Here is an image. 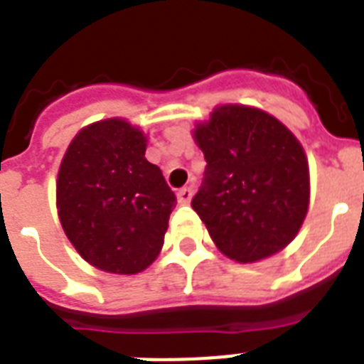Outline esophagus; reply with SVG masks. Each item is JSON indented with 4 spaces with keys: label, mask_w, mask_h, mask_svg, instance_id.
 Returning <instances> with one entry per match:
<instances>
[{
    "label": "esophagus",
    "mask_w": 364,
    "mask_h": 364,
    "mask_svg": "<svg viewBox=\"0 0 364 364\" xmlns=\"http://www.w3.org/2000/svg\"><path fill=\"white\" fill-rule=\"evenodd\" d=\"M191 198H192V188L191 187L179 188V192H177V202L185 205V203L191 202Z\"/></svg>",
    "instance_id": "34e87169"
}]
</instances>
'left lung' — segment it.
Returning <instances> with one entry per match:
<instances>
[{
	"mask_svg": "<svg viewBox=\"0 0 364 364\" xmlns=\"http://www.w3.org/2000/svg\"><path fill=\"white\" fill-rule=\"evenodd\" d=\"M194 141L205 156L192 209L217 249L252 264L286 249L309 211L305 149L284 123L245 105H220L196 123Z\"/></svg>",
	"mask_w": 364,
	"mask_h": 364,
	"instance_id": "1",
	"label": "left lung"
}]
</instances>
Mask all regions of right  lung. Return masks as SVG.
<instances>
[{
  "label": "right lung",
  "mask_w": 364,
  "mask_h": 364,
  "mask_svg": "<svg viewBox=\"0 0 364 364\" xmlns=\"http://www.w3.org/2000/svg\"><path fill=\"white\" fill-rule=\"evenodd\" d=\"M146 147L138 127L110 117L84 127L59 166L55 203L65 235L106 273H140L164 245L176 194Z\"/></svg>",
  "instance_id": "1"
}]
</instances>
